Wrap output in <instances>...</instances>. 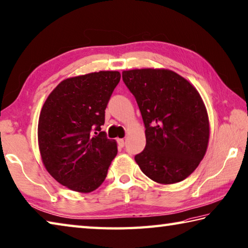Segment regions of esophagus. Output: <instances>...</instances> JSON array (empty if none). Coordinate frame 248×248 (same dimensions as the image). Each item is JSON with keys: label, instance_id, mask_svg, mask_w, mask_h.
<instances>
[{"label": "esophagus", "instance_id": "esophagus-1", "mask_svg": "<svg viewBox=\"0 0 248 248\" xmlns=\"http://www.w3.org/2000/svg\"><path fill=\"white\" fill-rule=\"evenodd\" d=\"M117 142H118V145L120 147H124V139H118V140H117Z\"/></svg>", "mask_w": 248, "mask_h": 248}]
</instances>
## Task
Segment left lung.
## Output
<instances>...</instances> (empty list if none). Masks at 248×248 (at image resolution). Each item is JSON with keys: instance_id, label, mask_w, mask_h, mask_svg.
Wrapping results in <instances>:
<instances>
[{"instance_id": "1", "label": "left lung", "mask_w": 248, "mask_h": 248, "mask_svg": "<svg viewBox=\"0 0 248 248\" xmlns=\"http://www.w3.org/2000/svg\"><path fill=\"white\" fill-rule=\"evenodd\" d=\"M139 105L146 145L136 155L142 172L159 184L183 181L204 158L209 142L206 106L194 85L166 68L123 71Z\"/></svg>"}]
</instances>
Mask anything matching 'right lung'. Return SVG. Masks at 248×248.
Returning <instances> with one entry per match:
<instances>
[{
  "mask_svg": "<svg viewBox=\"0 0 248 248\" xmlns=\"http://www.w3.org/2000/svg\"><path fill=\"white\" fill-rule=\"evenodd\" d=\"M119 71H98L62 80L44 102L38 144L47 172L62 186L90 193L104 182L117 142L101 131Z\"/></svg>",
  "mask_w": 248,
  "mask_h": 248,
  "instance_id": "add662e5",
  "label": "right lung"
}]
</instances>
